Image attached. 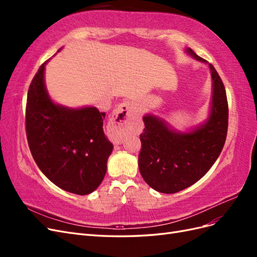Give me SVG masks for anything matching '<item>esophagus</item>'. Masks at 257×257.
I'll return each instance as SVG.
<instances>
[{
  "mask_svg": "<svg viewBox=\"0 0 257 257\" xmlns=\"http://www.w3.org/2000/svg\"><path fill=\"white\" fill-rule=\"evenodd\" d=\"M132 109L133 108H132L131 102H123L114 109L109 123V127H108L109 137L113 144H121L124 132H125L127 124L132 119V115H133V110Z\"/></svg>",
  "mask_w": 257,
  "mask_h": 257,
  "instance_id": "34e87169",
  "label": "esophagus"
}]
</instances>
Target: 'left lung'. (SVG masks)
<instances>
[{
    "label": "left lung",
    "instance_id": "obj_1",
    "mask_svg": "<svg viewBox=\"0 0 257 257\" xmlns=\"http://www.w3.org/2000/svg\"><path fill=\"white\" fill-rule=\"evenodd\" d=\"M191 57L205 62L191 48ZM212 79V100L208 119L189 132H178L153 114L144 115L142 150L138 167L148 185L160 193L180 192L203 178L219 158L226 141L228 105L219 74L209 63Z\"/></svg>",
    "mask_w": 257,
    "mask_h": 257
}]
</instances>
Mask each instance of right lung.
I'll return each instance as SVG.
<instances>
[{"instance_id":"add662e5","label":"right lung","mask_w":257,"mask_h":257,"mask_svg":"<svg viewBox=\"0 0 257 257\" xmlns=\"http://www.w3.org/2000/svg\"><path fill=\"white\" fill-rule=\"evenodd\" d=\"M47 62L38 68L28 91L30 150L51 182L66 192L87 195L102 183L113 149L103 131L106 113L92 106L76 109L53 103L44 80Z\"/></svg>"}]
</instances>
